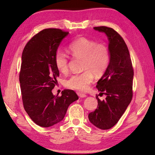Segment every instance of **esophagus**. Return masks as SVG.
Masks as SVG:
<instances>
[{
  "instance_id": "obj_1",
  "label": "esophagus",
  "mask_w": 155,
  "mask_h": 155,
  "mask_svg": "<svg viewBox=\"0 0 155 155\" xmlns=\"http://www.w3.org/2000/svg\"><path fill=\"white\" fill-rule=\"evenodd\" d=\"M77 94H78V96L80 97V98H85V97L87 96V95H86V94H82V93H80V92H78V93H77Z\"/></svg>"
}]
</instances>
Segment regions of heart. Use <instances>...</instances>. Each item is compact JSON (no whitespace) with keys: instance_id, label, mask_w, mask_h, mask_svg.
Instances as JSON below:
<instances>
[{"instance_id":"1","label":"heart","mask_w":155,"mask_h":155,"mask_svg":"<svg viewBox=\"0 0 155 155\" xmlns=\"http://www.w3.org/2000/svg\"><path fill=\"white\" fill-rule=\"evenodd\" d=\"M68 49L74 58L82 59L81 69L85 71L70 77L65 81V86L80 91L87 90L94 80V74L96 77H101L108 69L111 61L109 47L104 44L81 37L72 41ZM54 63L59 72H68L69 59L64 52H56Z\"/></svg>"}]
</instances>
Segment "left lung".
<instances>
[{
  "instance_id": "obj_1",
  "label": "left lung",
  "mask_w": 155,
  "mask_h": 155,
  "mask_svg": "<svg viewBox=\"0 0 155 155\" xmlns=\"http://www.w3.org/2000/svg\"><path fill=\"white\" fill-rule=\"evenodd\" d=\"M94 28L108 37L111 61L105 74L97 83L96 87L101 91L96 96L98 107L89 114L88 117L95 127L107 130L117 124L132 100L134 71L129 51L122 36L104 26ZM103 94L106 98L101 101L98 96Z\"/></svg>"
}]
</instances>
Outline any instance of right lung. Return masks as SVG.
<instances>
[{
	"label": "right lung",
	"instance_id": "obj_1",
	"mask_svg": "<svg viewBox=\"0 0 155 155\" xmlns=\"http://www.w3.org/2000/svg\"><path fill=\"white\" fill-rule=\"evenodd\" d=\"M68 31L45 28L34 35L25 46L19 74L23 106L36 124L49 127L64 119L70 104L78 99L71 90L54 96L52 90L59 76L54 63L57 48Z\"/></svg>",
	"mask_w": 155,
	"mask_h": 155
}]
</instances>
